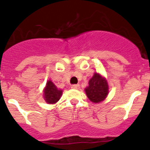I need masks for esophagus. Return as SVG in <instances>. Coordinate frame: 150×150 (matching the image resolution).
I'll return each instance as SVG.
<instances>
[{
  "instance_id": "esophagus-1",
  "label": "esophagus",
  "mask_w": 150,
  "mask_h": 150,
  "mask_svg": "<svg viewBox=\"0 0 150 150\" xmlns=\"http://www.w3.org/2000/svg\"><path fill=\"white\" fill-rule=\"evenodd\" d=\"M80 88V86L79 84H76V85H72L71 86V88L73 89H79Z\"/></svg>"
}]
</instances>
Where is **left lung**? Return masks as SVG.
Listing matches in <instances>:
<instances>
[{
  "label": "left lung",
  "mask_w": 150,
  "mask_h": 150,
  "mask_svg": "<svg viewBox=\"0 0 150 150\" xmlns=\"http://www.w3.org/2000/svg\"><path fill=\"white\" fill-rule=\"evenodd\" d=\"M85 92L91 102L95 104L102 102L109 94V85L107 79L99 73L95 72L88 81V86L85 88Z\"/></svg>",
  "instance_id": "left-lung-1"
}]
</instances>
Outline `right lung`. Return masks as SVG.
Instances as JSON below:
<instances>
[{"mask_svg": "<svg viewBox=\"0 0 150 150\" xmlns=\"http://www.w3.org/2000/svg\"><path fill=\"white\" fill-rule=\"evenodd\" d=\"M62 92L63 91L62 89L57 88L56 86L49 79L43 88V98L47 104H55L61 98Z\"/></svg>", "mask_w": 150, "mask_h": 150, "instance_id": "obj_1", "label": "right lung"}]
</instances>
